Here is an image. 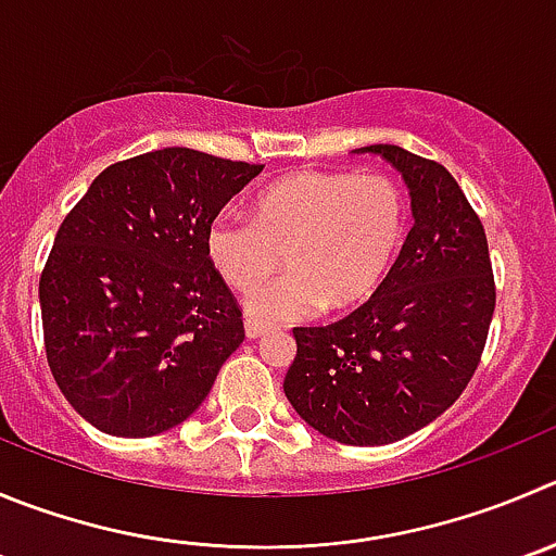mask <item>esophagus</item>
I'll return each instance as SVG.
<instances>
[{"instance_id":"1","label":"esophagus","mask_w":556,"mask_h":556,"mask_svg":"<svg viewBox=\"0 0 556 556\" xmlns=\"http://www.w3.org/2000/svg\"><path fill=\"white\" fill-rule=\"evenodd\" d=\"M269 330H273V325H269V321L256 319V316H248L245 319V336L248 338H262V336H267Z\"/></svg>"}]
</instances>
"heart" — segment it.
I'll use <instances>...</instances> for the list:
<instances>
[{
    "label": "heart",
    "mask_w": 556,
    "mask_h": 556,
    "mask_svg": "<svg viewBox=\"0 0 556 556\" xmlns=\"http://www.w3.org/2000/svg\"><path fill=\"white\" fill-rule=\"evenodd\" d=\"M406 226L399 185L382 174L294 172L253 202L251 218L218 213L204 231L215 273L251 292L282 266L290 273L248 300L262 319H303L321 305L349 308L371 298L388 275Z\"/></svg>",
    "instance_id": "heart-1"
}]
</instances>
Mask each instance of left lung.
Here are the masks:
<instances>
[{"label": "left lung", "mask_w": 556, "mask_h": 556, "mask_svg": "<svg viewBox=\"0 0 556 556\" xmlns=\"http://www.w3.org/2000/svg\"><path fill=\"white\" fill-rule=\"evenodd\" d=\"M415 226L374 298L327 327H294L283 393L343 445H388L442 415L475 377L496 305L489 240L456 177L395 144Z\"/></svg>", "instance_id": "1"}]
</instances>
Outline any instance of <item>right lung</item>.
Segmentation results:
<instances>
[{"instance_id": "right-lung-1", "label": "right lung", "mask_w": 556, "mask_h": 556, "mask_svg": "<svg viewBox=\"0 0 556 556\" xmlns=\"http://www.w3.org/2000/svg\"><path fill=\"white\" fill-rule=\"evenodd\" d=\"M262 168L166 147L111 163L65 215L40 273L46 361L94 428L155 437L207 399L245 327L204 231Z\"/></svg>"}]
</instances>
